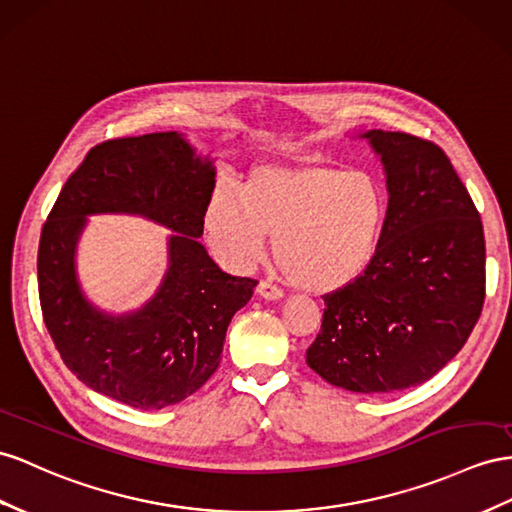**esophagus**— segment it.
<instances>
[{"instance_id":"obj_1","label":"esophagus","mask_w":512,"mask_h":512,"mask_svg":"<svg viewBox=\"0 0 512 512\" xmlns=\"http://www.w3.org/2000/svg\"><path fill=\"white\" fill-rule=\"evenodd\" d=\"M257 296L259 298H264V300H272V303H277V300H281L283 298V292L279 290L277 285H272L270 281H261L259 285H257Z\"/></svg>"}]
</instances>
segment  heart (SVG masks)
<instances>
[{"instance_id":"heart-1","label":"heart","mask_w":512,"mask_h":512,"mask_svg":"<svg viewBox=\"0 0 512 512\" xmlns=\"http://www.w3.org/2000/svg\"><path fill=\"white\" fill-rule=\"evenodd\" d=\"M387 220L381 183L361 170L318 162H264L244 190L220 181L203 207V231L231 270H248L274 238V257L296 287L331 294L359 281Z\"/></svg>"}]
</instances>
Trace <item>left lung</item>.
<instances>
[{"label": "left lung", "instance_id": "left-lung-1", "mask_svg": "<svg viewBox=\"0 0 512 512\" xmlns=\"http://www.w3.org/2000/svg\"><path fill=\"white\" fill-rule=\"evenodd\" d=\"M359 138L383 164V238L359 281L324 296L307 365L326 383L376 396L428 381L465 346L484 303V231L437 144L383 129Z\"/></svg>", "mask_w": 512, "mask_h": 512}]
</instances>
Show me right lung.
<instances>
[{
  "instance_id": "right-lung-1",
  "label": "right lung",
  "mask_w": 512,
  "mask_h": 512,
  "mask_svg": "<svg viewBox=\"0 0 512 512\" xmlns=\"http://www.w3.org/2000/svg\"><path fill=\"white\" fill-rule=\"evenodd\" d=\"M216 157L177 131L110 140L64 183L38 244V294L64 365L103 396L142 411L186 400L220 365L227 326L257 281L222 272L201 244ZM138 215L167 236V272L151 299L114 314L83 292L76 244L90 215Z\"/></svg>"
}]
</instances>
